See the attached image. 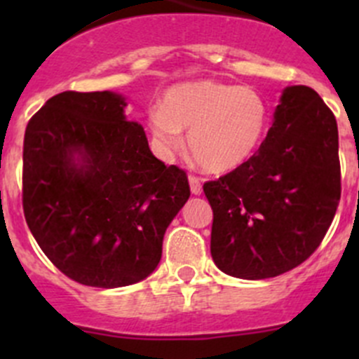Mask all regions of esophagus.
Listing matches in <instances>:
<instances>
[{
	"mask_svg": "<svg viewBox=\"0 0 359 359\" xmlns=\"http://www.w3.org/2000/svg\"><path fill=\"white\" fill-rule=\"evenodd\" d=\"M189 186H191V193L193 194H201L203 193V187H201V182L200 179H196V177L189 175Z\"/></svg>",
	"mask_w": 359,
	"mask_h": 359,
	"instance_id": "esophagus-1",
	"label": "esophagus"
}]
</instances>
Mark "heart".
<instances>
[{
    "mask_svg": "<svg viewBox=\"0 0 359 359\" xmlns=\"http://www.w3.org/2000/svg\"><path fill=\"white\" fill-rule=\"evenodd\" d=\"M151 139L161 156L187 147L196 165L208 173H229L255 154L269 125V107L252 88L200 79L177 85L149 111Z\"/></svg>",
    "mask_w": 359,
    "mask_h": 359,
    "instance_id": "obj_1",
    "label": "heart"
}]
</instances>
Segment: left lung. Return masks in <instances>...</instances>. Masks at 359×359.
Listing matches in <instances>:
<instances>
[{"label": "left lung", "instance_id": "obj_1", "mask_svg": "<svg viewBox=\"0 0 359 359\" xmlns=\"http://www.w3.org/2000/svg\"><path fill=\"white\" fill-rule=\"evenodd\" d=\"M203 191L222 273L266 280L293 269L320 247L340 200L334 112L309 86H287L259 151Z\"/></svg>", "mask_w": 359, "mask_h": 359}]
</instances>
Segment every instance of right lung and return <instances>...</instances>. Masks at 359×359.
<instances>
[{
  "mask_svg": "<svg viewBox=\"0 0 359 359\" xmlns=\"http://www.w3.org/2000/svg\"><path fill=\"white\" fill-rule=\"evenodd\" d=\"M125 107L116 92H62L25 128V222L53 266L86 287L149 276L191 194L186 172L151 153Z\"/></svg>",
  "mask_w": 359,
  "mask_h": 359,
  "instance_id": "obj_1",
  "label": "right lung"
}]
</instances>
